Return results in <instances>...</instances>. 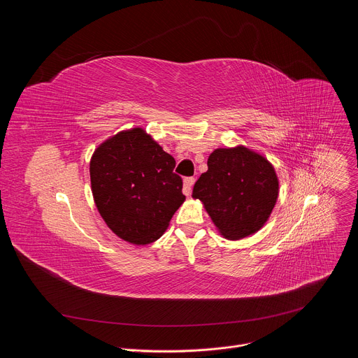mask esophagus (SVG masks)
Returning a JSON list of instances; mask_svg holds the SVG:
<instances>
[{"instance_id":"34e87169","label":"esophagus","mask_w":358,"mask_h":358,"mask_svg":"<svg viewBox=\"0 0 358 358\" xmlns=\"http://www.w3.org/2000/svg\"><path fill=\"white\" fill-rule=\"evenodd\" d=\"M194 182H195V178H192V177H187V178H184L182 192H184L185 195H191V191H192V185H194Z\"/></svg>"}]
</instances>
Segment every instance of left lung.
Segmentation results:
<instances>
[{"label": "left lung", "mask_w": 358, "mask_h": 358, "mask_svg": "<svg viewBox=\"0 0 358 358\" xmlns=\"http://www.w3.org/2000/svg\"><path fill=\"white\" fill-rule=\"evenodd\" d=\"M207 164L192 196L202 201L220 234L238 241L259 231L279 194L273 166L243 145L214 150Z\"/></svg>", "instance_id": "1"}]
</instances>
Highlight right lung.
Segmentation results:
<instances>
[{"mask_svg": "<svg viewBox=\"0 0 358 358\" xmlns=\"http://www.w3.org/2000/svg\"><path fill=\"white\" fill-rule=\"evenodd\" d=\"M174 167V157L140 127L120 131L94 150L92 194L119 238L147 245L164 234L185 199Z\"/></svg>", "mask_w": 358, "mask_h": 358, "instance_id": "add662e5", "label": "right lung"}]
</instances>
